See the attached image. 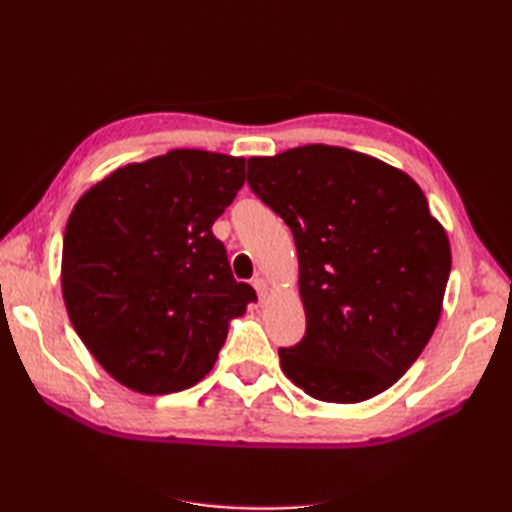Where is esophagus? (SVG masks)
Listing matches in <instances>:
<instances>
[{"mask_svg":"<svg viewBox=\"0 0 512 512\" xmlns=\"http://www.w3.org/2000/svg\"><path fill=\"white\" fill-rule=\"evenodd\" d=\"M250 284H253V289L257 291V298L264 300V296H266V282L262 280V277H255V280L250 282Z\"/></svg>","mask_w":512,"mask_h":512,"instance_id":"1","label":"esophagus"}]
</instances>
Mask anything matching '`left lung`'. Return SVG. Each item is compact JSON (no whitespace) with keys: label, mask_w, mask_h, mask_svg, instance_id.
Wrapping results in <instances>:
<instances>
[{"label":"left lung","mask_w":512,"mask_h":512,"mask_svg":"<svg viewBox=\"0 0 512 512\" xmlns=\"http://www.w3.org/2000/svg\"><path fill=\"white\" fill-rule=\"evenodd\" d=\"M246 180L298 250L307 329L280 348L284 375L323 402L384 393L429 343L452 271L422 189L381 160L325 144L250 158Z\"/></svg>","instance_id":"obj_1"}]
</instances>
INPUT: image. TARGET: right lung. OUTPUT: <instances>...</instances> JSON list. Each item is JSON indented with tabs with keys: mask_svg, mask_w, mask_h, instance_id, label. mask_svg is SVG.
Instances as JSON below:
<instances>
[{
	"mask_svg": "<svg viewBox=\"0 0 512 512\" xmlns=\"http://www.w3.org/2000/svg\"><path fill=\"white\" fill-rule=\"evenodd\" d=\"M244 167V158L176 149L112 171L69 214L67 314L119 384L146 395L194 386L219 357L230 318L257 302L212 232Z\"/></svg>",
	"mask_w": 512,
	"mask_h": 512,
	"instance_id": "1",
	"label": "right lung"
}]
</instances>
